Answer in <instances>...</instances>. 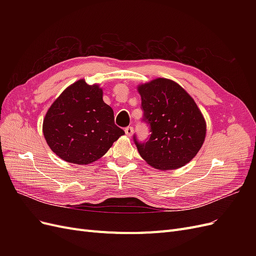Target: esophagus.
I'll return each instance as SVG.
<instances>
[{"instance_id":"1","label":"esophagus","mask_w":256,"mask_h":256,"mask_svg":"<svg viewBox=\"0 0 256 256\" xmlns=\"http://www.w3.org/2000/svg\"><path fill=\"white\" fill-rule=\"evenodd\" d=\"M132 132H134V128L131 127V126H128V127L125 128V134H126L128 136H130L131 134H132Z\"/></svg>"}]
</instances>
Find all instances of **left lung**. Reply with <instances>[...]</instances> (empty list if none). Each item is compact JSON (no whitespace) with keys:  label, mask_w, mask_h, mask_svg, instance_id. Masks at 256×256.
I'll use <instances>...</instances> for the list:
<instances>
[{"label":"left lung","mask_w":256,"mask_h":256,"mask_svg":"<svg viewBox=\"0 0 256 256\" xmlns=\"http://www.w3.org/2000/svg\"><path fill=\"white\" fill-rule=\"evenodd\" d=\"M142 122L150 134L141 142L134 134L140 156L154 168L184 166L203 145L206 124L190 95L174 81L159 78L138 86Z\"/></svg>","instance_id":"left-lung-1"}]
</instances>
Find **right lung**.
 Returning a JSON list of instances; mask_svg holds the SVG:
<instances>
[{
    "instance_id": "add662e5",
    "label": "right lung",
    "mask_w": 256,
    "mask_h": 256,
    "mask_svg": "<svg viewBox=\"0 0 256 256\" xmlns=\"http://www.w3.org/2000/svg\"><path fill=\"white\" fill-rule=\"evenodd\" d=\"M44 136L60 158L88 164L102 157L113 142L125 134L115 125L112 108L97 84L79 80L52 104L44 120Z\"/></svg>"
}]
</instances>
